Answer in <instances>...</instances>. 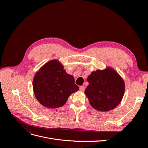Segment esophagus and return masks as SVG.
Listing matches in <instances>:
<instances>
[{
    "label": "esophagus",
    "instance_id": "obj_1",
    "mask_svg": "<svg viewBox=\"0 0 148 148\" xmlns=\"http://www.w3.org/2000/svg\"><path fill=\"white\" fill-rule=\"evenodd\" d=\"M79 89H80V91H84V86H80V87H79Z\"/></svg>",
    "mask_w": 148,
    "mask_h": 148
}]
</instances>
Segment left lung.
Returning a JSON list of instances; mask_svg holds the SVG:
<instances>
[{
	"instance_id": "obj_1",
	"label": "left lung",
	"mask_w": 148,
	"mask_h": 148,
	"mask_svg": "<svg viewBox=\"0 0 148 148\" xmlns=\"http://www.w3.org/2000/svg\"><path fill=\"white\" fill-rule=\"evenodd\" d=\"M33 88L40 104L51 109L63 106L71 94L79 89L73 76L56 59L47 62L36 73Z\"/></svg>"
}]
</instances>
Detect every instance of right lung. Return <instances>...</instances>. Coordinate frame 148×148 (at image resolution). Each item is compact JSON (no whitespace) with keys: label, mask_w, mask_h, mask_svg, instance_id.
Masks as SVG:
<instances>
[{"label":"right lung","mask_w":148,"mask_h":148,"mask_svg":"<svg viewBox=\"0 0 148 148\" xmlns=\"http://www.w3.org/2000/svg\"><path fill=\"white\" fill-rule=\"evenodd\" d=\"M85 95L94 109L102 112L114 109L122 101L125 92L123 78L114 69L107 67L92 71Z\"/></svg>","instance_id":"add662e5"}]
</instances>
